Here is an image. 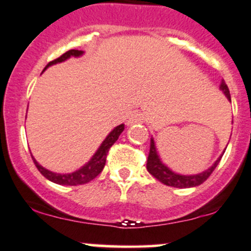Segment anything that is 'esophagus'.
Returning a JSON list of instances; mask_svg holds the SVG:
<instances>
[{
  "mask_svg": "<svg viewBox=\"0 0 251 251\" xmlns=\"http://www.w3.org/2000/svg\"><path fill=\"white\" fill-rule=\"evenodd\" d=\"M144 120H145V117H144V114L142 112H134V113H132V116L129 117V120H128V124L129 125H134V124H139V123H143Z\"/></svg>",
  "mask_w": 251,
  "mask_h": 251,
  "instance_id": "1",
  "label": "esophagus"
}]
</instances>
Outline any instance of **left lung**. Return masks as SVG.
I'll return each instance as SVG.
<instances>
[{"instance_id":"obj_1","label":"left lung","mask_w":251,"mask_h":251,"mask_svg":"<svg viewBox=\"0 0 251 251\" xmlns=\"http://www.w3.org/2000/svg\"><path fill=\"white\" fill-rule=\"evenodd\" d=\"M220 88L221 91L226 94L227 100L231 101V97H230V92H229V88H227L226 83L222 81ZM224 152L226 151H223V153L218 157V159L214 163V165H212L211 168H209L208 170H205V171L201 172V174H197V175H190V176L179 175V174H176V172L172 171V170H170L168 166L162 162L159 154H158L157 148H155L153 138H151L150 153L148 157V163H146V168H148V171L153 176L155 179H158L160 183L165 184V185L174 186V188H180V189L194 188V186L201 185V183H204V181L208 179L210 175L214 172L216 166H217L218 163H220V160L222 159V155L224 154Z\"/></svg>"}]
</instances>
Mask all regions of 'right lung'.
I'll return each instance as SVG.
<instances>
[{
    "mask_svg": "<svg viewBox=\"0 0 251 251\" xmlns=\"http://www.w3.org/2000/svg\"><path fill=\"white\" fill-rule=\"evenodd\" d=\"M82 54H83L82 50H71L66 51L65 54H62V55L60 57H57V59L50 61L47 66H46V68L50 67V66H51V65H55V63L65 61V60L70 59L71 56L77 57V56H81ZM124 128H125V126H124V124H122V125L117 126L116 128L112 129L111 133H109L107 137H106V139L101 143L100 148L97 150V152L94 153L93 157L91 158V160H89L88 163H86L82 168L76 170V171L72 172V174L61 175V174H55V172H51V171H50V170L42 168V166L36 162L35 158H34L33 155H31V158H33V162H34V164H35L37 170H39L43 177L47 178L48 180L53 181V183H55V184H59V185H71V186L81 185V184H86V183H88V181H91L92 179H94V178H96L97 176L102 171L103 166H105L106 157H107L109 149H111V146L117 142L118 138H119V135L122 134V132L124 131Z\"/></svg>",
    "mask_w": 251,
    "mask_h": 251,
    "instance_id": "obj_1",
    "label": "right lung"
}]
</instances>
